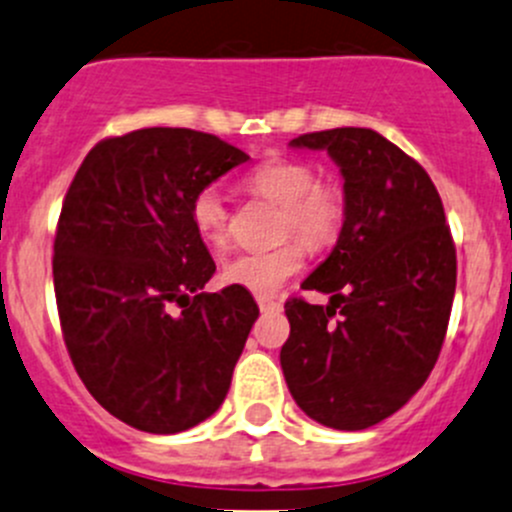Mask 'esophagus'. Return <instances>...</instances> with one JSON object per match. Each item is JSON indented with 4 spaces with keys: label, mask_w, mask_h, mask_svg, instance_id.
<instances>
[{
    "label": "esophagus",
    "mask_w": 512,
    "mask_h": 512,
    "mask_svg": "<svg viewBox=\"0 0 512 512\" xmlns=\"http://www.w3.org/2000/svg\"><path fill=\"white\" fill-rule=\"evenodd\" d=\"M257 305H260L262 312H270V310H277V307H280V302L270 295H257Z\"/></svg>",
    "instance_id": "1"
}]
</instances>
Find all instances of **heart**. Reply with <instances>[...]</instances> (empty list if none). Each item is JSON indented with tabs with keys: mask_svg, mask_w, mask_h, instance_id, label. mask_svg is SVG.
Listing matches in <instances>:
<instances>
[{
	"mask_svg": "<svg viewBox=\"0 0 512 512\" xmlns=\"http://www.w3.org/2000/svg\"><path fill=\"white\" fill-rule=\"evenodd\" d=\"M245 185L262 200L282 207L277 240L297 234L310 250H322L340 235L345 220V192L335 182L317 180L315 170L305 162L280 160V157L267 160L247 175ZM190 217L197 235L207 245L220 250L230 242V207L215 185L195 192L190 202ZM296 241L282 242L267 252H240L230 257L222 267V280L227 285L245 287L255 295H270L292 275H297L305 262V247Z\"/></svg>",
	"mask_w": 512,
	"mask_h": 512,
	"instance_id": "obj_1",
	"label": "heart"
}]
</instances>
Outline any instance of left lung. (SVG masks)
<instances>
[{"label": "left lung", "mask_w": 512, "mask_h": 512, "mask_svg": "<svg viewBox=\"0 0 512 512\" xmlns=\"http://www.w3.org/2000/svg\"><path fill=\"white\" fill-rule=\"evenodd\" d=\"M290 145L335 160L345 222L302 282L330 302H285L280 365L302 413L327 428L365 430L398 413L438 362L458 277L455 242L428 172L375 130L337 127Z\"/></svg>", "instance_id": "8db88e82"}]
</instances>
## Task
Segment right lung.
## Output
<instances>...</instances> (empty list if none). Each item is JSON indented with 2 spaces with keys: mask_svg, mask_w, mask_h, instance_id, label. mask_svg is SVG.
I'll use <instances>...</instances> for the list:
<instances>
[{
  "mask_svg": "<svg viewBox=\"0 0 512 512\" xmlns=\"http://www.w3.org/2000/svg\"><path fill=\"white\" fill-rule=\"evenodd\" d=\"M250 157L185 127L97 142L54 235L59 325L84 388L137 430L172 435L210 418L255 325L245 287L202 292L215 260L197 235V190Z\"/></svg>",
  "mask_w": 512,
  "mask_h": 512,
  "instance_id": "1",
  "label": "right lung"
}]
</instances>
